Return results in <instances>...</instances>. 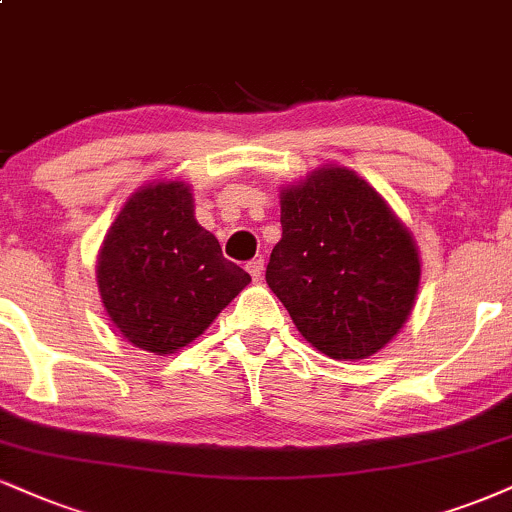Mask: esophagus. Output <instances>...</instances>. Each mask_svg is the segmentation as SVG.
<instances>
[{"label": "esophagus", "mask_w": 512, "mask_h": 512, "mask_svg": "<svg viewBox=\"0 0 512 512\" xmlns=\"http://www.w3.org/2000/svg\"><path fill=\"white\" fill-rule=\"evenodd\" d=\"M245 269H248L252 279L260 281L262 274H264V260H262V257H257V260H250L248 264H245Z\"/></svg>", "instance_id": "1"}]
</instances>
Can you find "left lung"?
Instances as JSON below:
<instances>
[{"label":"left lung","instance_id":"obj_1","mask_svg":"<svg viewBox=\"0 0 512 512\" xmlns=\"http://www.w3.org/2000/svg\"><path fill=\"white\" fill-rule=\"evenodd\" d=\"M281 240L267 283L307 343L362 360L403 329L420 255L384 197L346 166H322L281 190Z\"/></svg>","mask_w":512,"mask_h":512}]
</instances>
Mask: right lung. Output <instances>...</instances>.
<instances>
[{
  "label": "right lung",
  "mask_w": 512,
  "mask_h": 512,
  "mask_svg": "<svg viewBox=\"0 0 512 512\" xmlns=\"http://www.w3.org/2000/svg\"><path fill=\"white\" fill-rule=\"evenodd\" d=\"M250 283L195 221L193 193L164 181L128 197L97 260L104 310L135 348L169 355L195 341Z\"/></svg>",
  "instance_id": "obj_1"
}]
</instances>
